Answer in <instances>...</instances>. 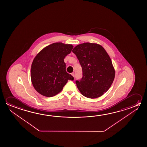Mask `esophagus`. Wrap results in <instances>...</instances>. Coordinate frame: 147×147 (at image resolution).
I'll return each instance as SVG.
<instances>
[{"instance_id":"esophagus-1","label":"esophagus","mask_w":147,"mask_h":147,"mask_svg":"<svg viewBox=\"0 0 147 147\" xmlns=\"http://www.w3.org/2000/svg\"><path fill=\"white\" fill-rule=\"evenodd\" d=\"M71 75H72V76H73V77H75L74 73V72L72 73H71Z\"/></svg>"}]
</instances>
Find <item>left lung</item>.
<instances>
[{"label":"left lung","instance_id":"1","mask_svg":"<svg viewBox=\"0 0 147 147\" xmlns=\"http://www.w3.org/2000/svg\"><path fill=\"white\" fill-rule=\"evenodd\" d=\"M82 66V77L76 81L84 96L96 98L108 90L115 77L111 58L102 46L97 43H82L73 49Z\"/></svg>","mask_w":147,"mask_h":147}]
</instances>
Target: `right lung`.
Here are the masks:
<instances>
[{
  "mask_svg": "<svg viewBox=\"0 0 147 147\" xmlns=\"http://www.w3.org/2000/svg\"><path fill=\"white\" fill-rule=\"evenodd\" d=\"M73 46L56 42L47 46L34 58L31 69V79L39 94L52 97L58 94L74 77L66 72L64 59L70 54Z\"/></svg>",
  "mask_w": 147,
  "mask_h": 147,
  "instance_id": "obj_1",
  "label": "right lung"
}]
</instances>
